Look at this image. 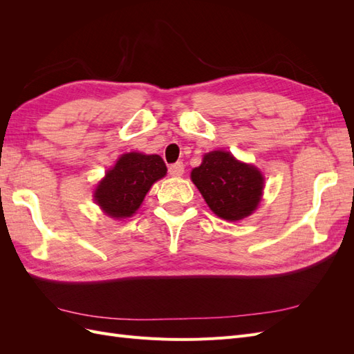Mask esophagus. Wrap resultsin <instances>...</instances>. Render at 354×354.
<instances>
[{
	"mask_svg": "<svg viewBox=\"0 0 354 354\" xmlns=\"http://www.w3.org/2000/svg\"><path fill=\"white\" fill-rule=\"evenodd\" d=\"M168 173H169V176H173V177L183 176V173H185V165H183V162L171 164V165L168 167Z\"/></svg>",
	"mask_w": 354,
	"mask_h": 354,
	"instance_id": "1",
	"label": "esophagus"
}]
</instances>
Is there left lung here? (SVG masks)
Here are the masks:
<instances>
[{
  "mask_svg": "<svg viewBox=\"0 0 354 354\" xmlns=\"http://www.w3.org/2000/svg\"><path fill=\"white\" fill-rule=\"evenodd\" d=\"M190 177L214 214L230 221L252 214L264 185L259 169L224 151L207 153L202 164L192 169Z\"/></svg>",
  "mask_w": 354,
  "mask_h": 354,
  "instance_id": "8db88e82",
  "label": "left lung"
}]
</instances>
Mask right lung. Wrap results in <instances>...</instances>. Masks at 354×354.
<instances>
[{
	"label": "right lung",
	"instance_id": "add662e5",
	"mask_svg": "<svg viewBox=\"0 0 354 354\" xmlns=\"http://www.w3.org/2000/svg\"><path fill=\"white\" fill-rule=\"evenodd\" d=\"M167 174L159 155L125 153L95 189L94 199L113 218L131 217L156 180Z\"/></svg>",
	"mask_w": 354,
	"mask_h": 354
}]
</instances>
